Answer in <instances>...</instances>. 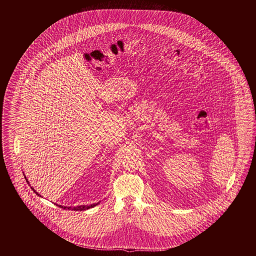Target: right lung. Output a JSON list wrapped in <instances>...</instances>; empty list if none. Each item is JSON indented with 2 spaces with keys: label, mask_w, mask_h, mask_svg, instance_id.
<instances>
[{
  "label": "right lung",
  "mask_w": 256,
  "mask_h": 256,
  "mask_svg": "<svg viewBox=\"0 0 256 256\" xmlns=\"http://www.w3.org/2000/svg\"><path fill=\"white\" fill-rule=\"evenodd\" d=\"M24 178H25V179H26V182L29 184V186H31V185H30V183H29V181H28V179H27V178L24 176ZM32 190V192H34L36 194H38V195L39 197H41V195L32 188V186H31ZM100 202H96V204H87V206H84V204H82V206H60V204H56V206H59L60 208H64V210H75V211H84V210H89V208H94V206H98V204H100Z\"/></svg>",
  "instance_id": "1"
}]
</instances>
